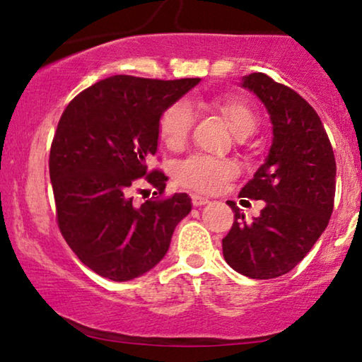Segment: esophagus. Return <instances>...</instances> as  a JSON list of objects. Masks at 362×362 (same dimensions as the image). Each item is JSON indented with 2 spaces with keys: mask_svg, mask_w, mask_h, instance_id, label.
Instances as JSON below:
<instances>
[{
  "mask_svg": "<svg viewBox=\"0 0 362 362\" xmlns=\"http://www.w3.org/2000/svg\"><path fill=\"white\" fill-rule=\"evenodd\" d=\"M191 202H192V206L199 207V206L207 204L209 199H207V197H204V196H199V194H191Z\"/></svg>",
  "mask_w": 362,
  "mask_h": 362,
  "instance_id": "1",
  "label": "esophagus"
}]
</instances>
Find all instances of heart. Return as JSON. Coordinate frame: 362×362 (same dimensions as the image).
<instances>
[{
  "label": "heart",
  "instance_id": "b5f03b06",
  "mask_svg": "<svg viewBox=\"0 0 362 362\" xmlns=\"http://www.w3.org/2000/svg\"><path fill=\"white\" fill-rule=\"evenodd\" d=\"M226 117L237 135H249L257 127V113L250 103L237 97H219L212 102ZM194 125V112L185 100L175 102L165 110L160 120V138L170 150H181ZM234 163L219 158L192 155L176 166L177 185L201 192L219 191L227 180L235 175Z\"/></svg>",
  "mask_w": 362,
  "mask_h": 362
}]
</instances>
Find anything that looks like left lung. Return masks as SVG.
Listing matches in <instances>:
<instances>
[{"label":"left lung","instance_id":"obj_1","mask_svg":"<svg viewBox=\"0 0 362 362\" xmlns=\"http://www.w3.org/2000/svg\"><path fill=\"white\" fill-rule=\"evenodd\" d=\"M265 103L274 143L240 197L265 201L254 222H245L234 201V224L222 239V254L239 274L269 280L288 274L320 239L333 214L336 161L315 108L293 88L262 72L244 78Z\"/></svg>","mask_w":362,"mask_h":362}]
</instances>
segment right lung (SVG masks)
<instances>
[{
  "label": "right lung",
  "instance_id": "add662e5",
  "mask_svg": "<svg viewBox=\"0 0 362 362\" xmlns=\"http://www.w3.org/2000/svg\"><path fill=\"white\" fill-rule=\"evenodd\" d=\"M197 82L112 76L62 112L49 153L57 226L78 260L100 276L127 281L151 270L189 214V196H165V173L148 161L161 113ZM143 180L160 196L136 206L131 192Z\"/></svg>",
  "mask_w": 362,
  "mask_h": 362
}]
</instances>
